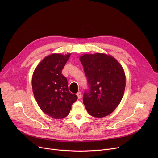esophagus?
<instances>
[{"label":"esophagus","instance_id":"34e87169","mask_svg":"<svg viewBox=\"0 0 158 158\" xmlns=\"http://www.w3.org/2000/svg\"><path fill=\"white\" fill-rule=\"evenodd\" d=\"M81 95H82V94H81V92H79L77 93V96L78 98H81Z\"/></svg>","mask_w":158,"mask_h":158}]
</instances>
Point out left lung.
<instances>
[{
	"instance_id": "left-lung-1",
	"label": "left lung",
	"mask_w": 158,
	"mask_h": 158,
	"mask_svg": "<svg viewBox=\"0 0 158 158\" xmlns=\"http://www.w3.org/2000/svg\"><path fill=\"white\" fill-rule=\"evenodd\" d=\"M87 79L83 103L92 117L102 118L120 104L126 87L125 73L111 56L97 53L80 57Z\"/></svg>"
}]
</instances>
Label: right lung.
I'll return each instance as SVG.
<instances>
[{"instance_id": "obj_1", "label": "right lung", "mask_w": 158, "mask_h": 158, "mask_svg": "<svg viewBox=\"0 0 158 158\" xmlns=\"http://www.w3.org/2000/svg\"><path fill=\"white\" fill-rule=\"evenodd\" d=\"M70 56L53 54L47 56L32 76V91L39 107L54 119L66 117L77 99L76 95L69 91L67 79L61 73Z\"/></svg>"}]
</instances>
